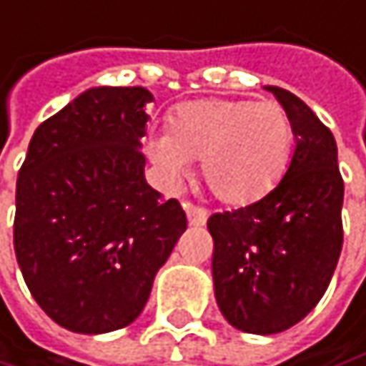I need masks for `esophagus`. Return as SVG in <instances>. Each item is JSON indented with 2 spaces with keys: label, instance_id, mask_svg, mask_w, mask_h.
I'll use <instances>...</instances> for the list:
<instances>
[{
  "label": "esophagus",
  "instance_id": "esophagus-1",
  "mask_svg": "<svg viewBox=\"0 0 366 366\" xmlns=\"http://www.w3.org/2000/svg\"><path fill=\"white\" fill-rule=\"evenodd\" d=\"M186 216H188V222L192 224V226H203L205 222H207V212L203 209V207H188L186 209Z\"/></svg>",
  "mask_w": 366,
  "mask_h": 366
}]
</instances>
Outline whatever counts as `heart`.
Returning a JSON list of instances; mask_svg holds the SVG:
<instances>
[{
  "mask_svg": "<svg viewBox=\"0 0 366 366\" xmlns=\"http://www.w3.org/2000/svg\"><path fill=\"white\" fill-rule=\"evenodd\" d=\"M293 150V125L272 100H194L174 111L169 134L152 136V163L172 180L203 163V182L226 205H251L282 178Z\"/></svg>",
  "mask_w": 366,
  "mask_h": 366,
  "instance_id": "1",
  "label": "heart"
}]
</instances>
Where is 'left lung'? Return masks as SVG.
Listing matches in <instances>:
<instances>
[{
	"label": "left lung",
	"instance_id": "left-lung-1",
	"mask_svg": "<svg viewBox=\"0 0 366 366\" xmlns=\"http://www.w3.org/2000/svg\"><path fill=\"white\" fill-rule=\"evenodd\" d=\"M266 89L293 125L289 169L264 199L207 219L217 306L232 327L255 335L287 331L315 308L344 245L333 134L291 92Z\"/></svg>",
	"mask_w": 366,
	"mask_h": 366
}]
</instances>
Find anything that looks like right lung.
Instances as JSON below:
<instances>
[{
	"label": "right lung",
	"instance_id": "1",
	"mask_svg": "<svg viewBox=\"0 0 366 366\" xmlns=\"http://www.w3.org/2000/svg\"><path fill=\"white\" fill-rule=\"evenodd\" d=\"M152 94L92 87L33 134L18 172L14 251L41 310L75 333L134 322L186 230L176 199L144 180Z\"/></svg>",
	"mask_w": 366,
	"mask_h": 366
}]
</instances>
